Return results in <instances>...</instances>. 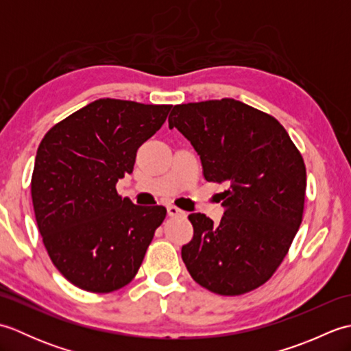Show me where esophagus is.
<instances>
[{
    "label": "esophagus",
    "instance_id": "obj_1",
    "mask_svg": "<svg viewBox=\"0 0 351 351\" xmlns=\"http://www.w3.org/2000/svg\"><path fill=\"white\" fill-rule=\"evenodd\" d=\"M167 214L170 215V217H182V215H185V211L180 210V208L175 206V205H169L167 206Z\"/></svg>",
    "mask_w": 351,
    "mask_h": 351
}]
</instances>
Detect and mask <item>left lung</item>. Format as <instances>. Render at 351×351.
I'll return each instance as SVG.
<instances>
[{"label":"left lung","mask_w":351,"mask_h":351,"mask_svg":"<svg viewBox=\"0 0 351 351\" xmlns=\"http://www.w3.org/2000/svg\"><path fill=\"white\" fill-rule=\"evenodd\" d=\"M176 128L200 156L206 181L226 182L219 225L189 215L195 235L181 256L200 287L240 295L263 285L300 228L306 167L285 128L270 114L230 98L175 106Z\"/></svg>","instance_id":"obj_1"}]
</instances>
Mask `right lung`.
<instances>
[{"instance_id": "1", "label": "right lung", "mask_w": 351, "mask_h": 351, "mask_svg": "<svg viewBox=\"0 0 351 351\" xmlns=\"http://www.w3.org/2000/svg\"><path fill=\"white\" fill-rule=\"evenodd\" d=\"M170 108L104 98L42 138L32 178L37 228L52 264L75 287L111 293L137 274L167 211L122 199L116 182L132 173L137 149Z\"/></svg>"}]
</instances>
